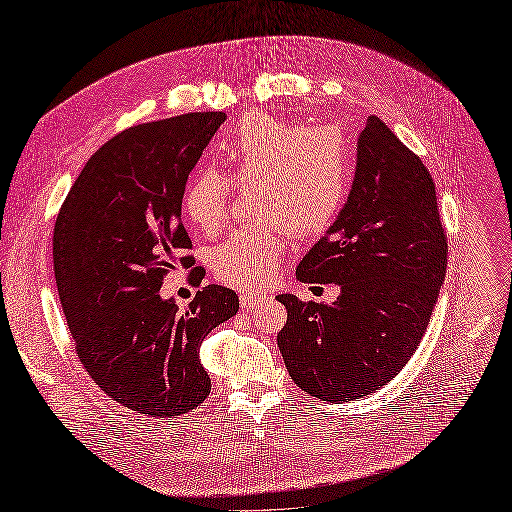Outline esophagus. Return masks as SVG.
<instances>
[{"mask_svg":"<svg viewBox=\"0 0 512 512\" xmlns=\"http://www.w3.org/2000/svg\"><path fill=\"white\" fill-rule=\"evenodd\" d=\"M262 294H256V292H243L241 297H239V303H241V307L243 309H254V307H258L260 303H262Z\"/></svg>","mask_w":512,"mask_h":512,"instance_id":"esophagus-1","label":"esophagus"}]
</instances>
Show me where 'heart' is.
<instances>
[{"mask_svg":"<svg viewBox=\"0 0 512 512\" xmlns=\"http://www.w3.org/2000/svg\"><path fill=\"white\" fill-rule=\"evenodd\" d=\"M218 173L200 170L181 194V218L203 235L218 232L230 192L247 190L250 213L262 220L228 235L211 252L220 282L260 288L273 280L297 235L327 230L352 188L354 156L337 126H301L267 113H247L215 147Z\"/></svg>","mask_w":512,"mask_h":512,"instance_id":"obj_1","label":"heart"}]
</instances>
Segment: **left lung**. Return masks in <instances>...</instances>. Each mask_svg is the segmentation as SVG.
Segmentation results:
<instances>
[{
    "mask_svg": "<svg viewBox=\"0 0 512 512\" xmlns=\"http://www.w3.org/2000/svg\"><path fill=\"white\" fill-rule=\"evenodd\" d=\"M446 235L425 164L371 115L356 141L352 188L297 267L303 284H337L333 303L277 294V346L294 384L352 401L391 382L421 344L446 273Z\"/></svg>",
    "mask_w": 512,
    "mask_h": 512,
    "instance_id": "1",
    "label": "left lung"
}]
</instances>
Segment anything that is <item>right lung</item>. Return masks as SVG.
<instances>
[{
    "instance_id": "add662e5",
    "label": "right lung",
    "mask_w": 512,
    "mask_h": 512,
    "mask_svg": "<svg viewBox=\"0 0 512 512\" xmlns=\"http://www.w3.org/2000/svg\"><path fill=\"white\" fill-rule=\"evenodd\" d=\"M224 119L188 113L117 134L85 164L55 222V282L76 354L106 395L147 416L203 404L211 380L200 344L239 312L237 292L218 284L183 309L160 294L168 271L190 267L179 258L192 247L181 194Z\"/></svg>"
}]
</instances>
